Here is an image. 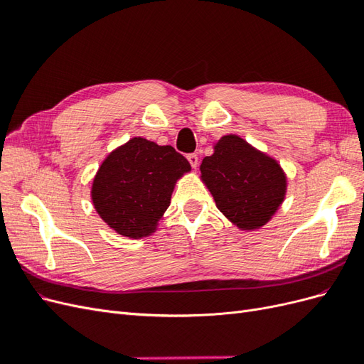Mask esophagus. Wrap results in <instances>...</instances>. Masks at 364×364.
Wrapping results in <instances>:
<instances>
[{"mask_svg": "<svg viewBox=\"0 0 364 364\" xmlns=\"http://www.w3.org/2000/svg\"><path fill=\"white\" fill-rule=\"evenodd\" d=\"M186 159H188V162L191 164V167H193V168H196L197 165H199V156H197L196 153H190V155L186 156Z\"/></svg>", "mask_w": 364, "mask_h": 364, "instance_id": "esophagus-1", "label": "esophagus"}]
</instances>
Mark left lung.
I'll list each match as a JSON object with an SVG mask.
<instances>
[{"instance_id": "obj_1", "label": "left lung", "mask_w": 364, "mask_h": 364, "mask_svg": "<svg viewBox=\"0 0 364 364\" xmlns=\"http://www.w3.org/2000/svg\"><path fill=\"white\" fill-rule=\"evenodd\" d=\"M200 173L218 211L241 230L270 222L287 193V176L278 161L238 135L220 138Z\"/></svg>"}]
</instances>
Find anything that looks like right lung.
Here are the masks:
<instances>
[{"label": "right lung", "instance_id": "obj_1", "mask_svg": "<svg viewBox=\"0 0 364 364\" xmlns=\"http://www.w3.org/2000/svg\"><path fill=\"white\" fill-rule=\"evenodd\" d=\"M188 171L190 162L171 146L132 138L109 153L95 174V211L119 235L149 237L170 206L176 182Z\"/></svg>", "mask_w": 364, "mask_h": 364}]
</instances>
